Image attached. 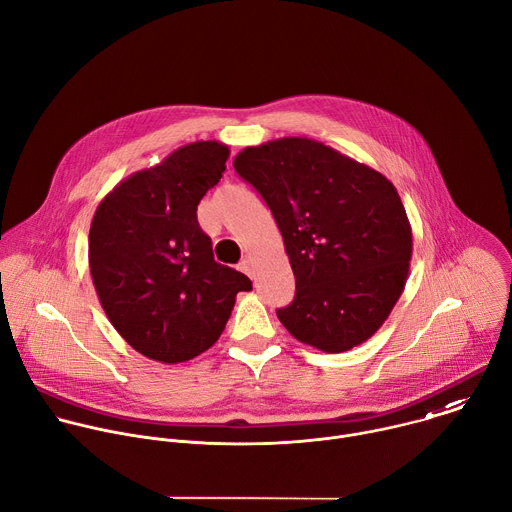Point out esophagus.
I'll use <instances>...</instances> for the list:
<instances>
[{
    "label": "esophagus",
    "mask_w": 512,
    "mask_h": 512,
    "mask_svg": "<svg viewBox=\"0 0 512 512\" xmlns=\"http://www.w3.org/2000/svg\"><path fill=\"white\" fill-rule=\"evenodd\" d=\"M239 269L245 273V275H249V277H253V267H251V261L249 259H245V261H241V265H239Z\"/></svg>",
    "instance_id": "obj_1"
}]
</instances>
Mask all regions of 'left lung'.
I'll list each match as a JSON object with an SVG mask.
<instances>
[{
    "label": "left lung",
    "instance_id": "1",
    "mask_svg": "<svg viewBox=\"0 0 512 512\" xmlns=\"http://www.w3.org/2000/svg\"><path fill=\"white\" fill-rule=\"evenodd\" d=\"M233 166L271 209L295 275V299L277 309L283 327L325 354L368 342L410 271L412 225L396 187L307 136L247 146Z\"/></svg>",
    "mask_w": 512,
    "mask_h": 512
}]
</instances>
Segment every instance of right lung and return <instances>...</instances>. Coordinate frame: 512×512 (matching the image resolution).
<instances>
[{"label":"right lung","mask_w":512,"mask_h":512,"mask_svg":"<svg viewBox=\"0 0 512 512\" xmlns=\"http://www.w3.org/2000/svg\"><path fill=\"white\" fill-rule=\"evenodd\" d=\"M231 150L197 140L120 181L98 205L88 237L100 305L138 354L181 364L221 337L247 275L219 265L197 205L225 173Z\"/></svg>","instance_id":"obj_1"}]
</instances>
